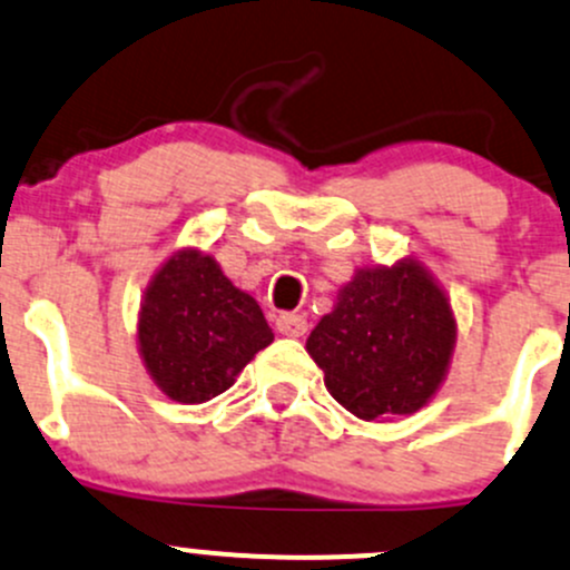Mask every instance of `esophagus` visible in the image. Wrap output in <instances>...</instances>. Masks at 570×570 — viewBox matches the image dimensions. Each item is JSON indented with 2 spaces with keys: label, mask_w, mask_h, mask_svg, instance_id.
<instances>
[{
  "label": "esophagus",
  "mask_w": 570,
  "mask_h": 570,
  "mask_svg": "<svg viewBox=\"0 0 570 570\" xmlns=\"http://www.w3.org/2000/svg\"><path fill=\"white\" fill-rule=\"evenodd\" d=\"M277 332L285 334V337H302L307 332V318L296 313H283L277 318Z\"/></svg>",
  "instance_id": "34e87169"
}]
</instances>
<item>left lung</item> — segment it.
Listing matches in <instances>:
<instances>
[{"label": "left lung", "instance_id": "1", "mask_svg": "<svg viewBox=\"0 0 570 570\" xmlns=\"http://www.w3.org/2000/svg\"><path fill=\"white\" fill-rule=\"evenodd\" d=\"M455 318L414 261L362 268L307 337L326 390L362 420L414 414L448 373Z\"/></svg>", "mask_w": 570, "mask_h": 570}]
</instances>
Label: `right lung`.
Wrapping results in <instances>:
<instances>
[{"label":"right lung","mask_w":570,"mask_h":570,"mask_svg":"<svg viewBox=\"0 0 570 570\" xmlns=\"http://www.w3.org/2000/svg\"><path fill=\"white\" fill-rule=\"evenodd\" d=\"M272 340L255 298L197 249L169 257L145 293L139 351L164 395L178 403H203L230 390Z\"/></svg>","instance_id":"obj_1"}]
</instances>
